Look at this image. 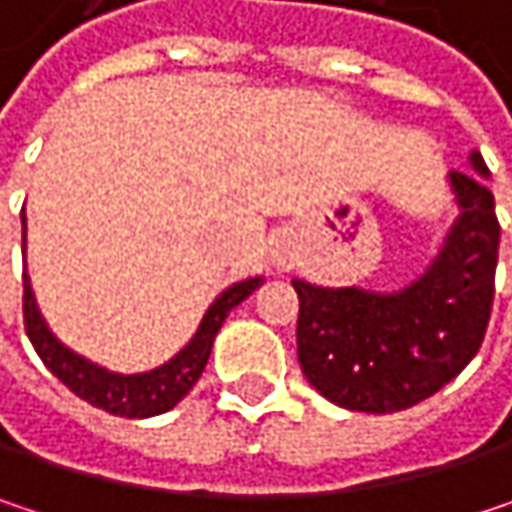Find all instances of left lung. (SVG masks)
Wrapping results in <instances>:
<instances>
[{
  "label": "left lung",
  "instance_id": "left-lung-1",
  "mask_svg": "<svg viewBox=\"0 0 512 512\" xmlns=\"http://www.w3.org/2000/svg\"><path fill=\"white\" fill-rule=\"evenodd\" d=\"M471 168L451 171L460 219L409 287L370 293L293 278L299 364L326 400L353 412H400L433 397L477 356L492 314L501 225L477 151Z\"/></svg>",
  "mask_w": 512,
  "mask_h": 512
}]
</instances>
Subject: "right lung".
Returning <instances> with one entry per match:
<instances>
[{
	"label": "right lung",
	"mask_w": 512,
	"mask_h": 512,
	"mask_svg": "<svg viewBox=\"0 0 512 512\" xmlns=\"http://www.w3.org/2000/svg\"><path fill=\"white\" fill-rule=\"evenodd\" d=\"M23 243H26V216H23ZM263 284V278H246L231 284L204 314L195 338L171 358L162 367L148 370V373H112L88 358L76 356L73 350H67L55 335L50 326L44 323L29 275H23V323H26V335L35 347V353L41 361L50 367L52 373L82 400H88L91 406L109 412V415H121V418H151V415H162L168 409H174L198 382L213 341L225 323V317L246 299L252 296Z\"/></svg>",
	"instance_id": "right-lung-1"
}]
</instances>
